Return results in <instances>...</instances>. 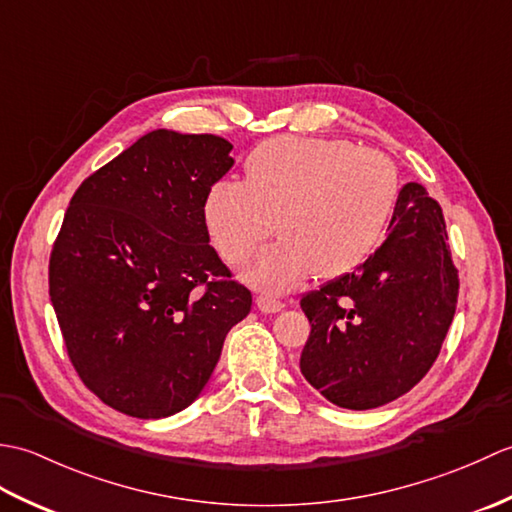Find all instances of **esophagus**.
<instances>
[{
	"label": "esophagus",
	"mask_w": 512,
	"mask_h": 512,
	"mask_svg": "<svg viewBox=\"0 0 512 512\" xmlns=\"http://www.w3.org/2000/svg\"><path fill=\"white\" fill-rule=\"evenodd\" d=\"M255 303H257V308L262 310V312H279V310H284V306H286L284 301L273 297V295H259L255 299Z\"/></svg>",
	"instance_id": "esophagus-1"
}]
</instances>
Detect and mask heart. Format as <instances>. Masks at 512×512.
Returning <instances> with one entry per match:
<instances>
[{"mask_svg": "<svg viewBox=\"0 0 512 512\" xmlns=\"http://www.w3.org/2000/svg\"><path fill=\"white\" fill-rule=\"evenodd\" d=\"M400 193L398 169L347 140L279 136L246 160V180L215 182L204 222L226 262L239 264L277 228L281 235L242 266L257 288L288 290L317 270L352 273L385 235Z\"/></svg>", "mask_w": 512, "mask_h": 512, "instance_id": "b5f03b06", "label": "heart"}]
</instances>
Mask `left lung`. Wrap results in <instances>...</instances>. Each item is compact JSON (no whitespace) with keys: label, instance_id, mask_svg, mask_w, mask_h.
<instances>
[{"label":"left lung","instance_id":"1","mask_svg":"<svg viewBox=\"0 0 512 512\" xmlns=\"http://www.w3.org/2000/svg\"><path fill=\"white\" fill-rule=\"evenodd\" d=\"M458 292L440 204L409 182L376 253L301 297L312 325L301 374L343 409H376L405 396L436 363Z\"/></svg>","mask_w":512,"mask_h":512}]
</instances>
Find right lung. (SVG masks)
<instances>
[{
    "mask_svg": "<svg viewBox=\"0 0 512 512\" xmlns=\"http://www.w3.org/2000/svg\"><path fill=\"white\" fill-rule=\"evenodd\" d=\"M231 149L158 129L85 178L63 215L48 284L65 350L83 385L127 416L189 407L253 306L204 222Z\"/></svg>",
    "mask_w": 512,
    "mask_h": 512,
    "instance_id": "1",
    "label": "right lung"
}]
</instances>
